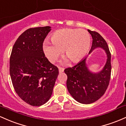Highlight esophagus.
Listing matches in <instances>:
<instances>
[{
    "label": "esophagus",
    "mask_w": 126,
    "mask_h": 126,
    "mask_svg": "<svg viewBox=\"0 0 126 126\" xmlns=\"http://www.w3.org/2000/svg\"><path fill=\"white\" fill-rule=\"evenodd\" d=\"M59 72L60 73H62L64 72V68L63 67H59Z\"/></svg>",
    "instance_id": "1"
}]
</instances>
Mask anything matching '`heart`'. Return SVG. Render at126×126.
I'll use <instances>...</instances> for the list:
<instances>
[{"label":"heart","mask_w":126,"mask_h":126,"mask_svg":"<svg viewBox=\"0 0 126 126\" xmlns=\"http://www.w3.org/2000/svg\"><path fill=\"white\" fill-rule=\"evenodd\" d=\"M51 41L45 40L43 50L50 62H54L64 50L66 55L72 62L82 60L90 47V36L83 29H64L55 32Z\"/></svg>","instance_id":"b5f03b06"}]
</instances>
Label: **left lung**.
I'll return each mask as SVG.
<instances>
[{
  "label": "left lung",
  "mask_w": 126,
  "mask_h": 126,
  "mask_svg": "<svg viewBox=\"0 0 126 126\" xmlns=\"http://www.w3.org/2000/svg\"><path fill=\"white\" fill-rule=\"evenodd\" d=\"M88 32L93 38L89 54L97 48H102L106 52L107 59L103 69L97 73L88 69L86 63L87 57L75 66L64 69L67 76L66 85L69 92L75 100L83 104L93 103L104 94L110 84L111 73V56L107 43L96 32Z\"/></svg>",
  "instance_id": "left-lung-1"
}]
</instances>
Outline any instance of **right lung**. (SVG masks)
I'll use <instances>...</instances> for the list:
<instances>
[{
  "instance_id": "add662e5",
  "label": "right lung",
  "mask_w": 126,
  "mask_h": 126,
  "mask_svg": "<svg viewBox=\"0 0 126 126\" xmlns=\"http://www.w3.org/2000/svg\"><path fill=\"white\" fill-rule=\"evenodd\" d=\"M50 31L49 26L29 29L18 37L12 49L9 72L12 85L21 99L32 106L48 101L59 75V69L43 51V42Z\"/></svg>"
}]
</instances>
